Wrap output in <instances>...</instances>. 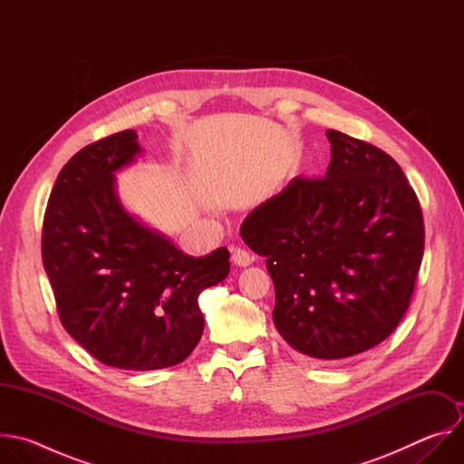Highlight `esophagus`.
<instances>
[{
  "mask_svg": "<svg viewBox=\"0 0 464 464\" xmlns=\"http://www.w3.org/2000/svg\"><path fill=\"white\" fill-rule=\"evenodd\" d=\"M231 260L237 264V266L246 268L253 262V255L249 251H246L244 247H233L231 249Z\"/></svg>",
  "mask_w": 464,
  "mask_h": 464,
  "instance_id": "1",
  "label": "esophagus"
}]
</instances>
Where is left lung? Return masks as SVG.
Masks as SVG:
<instances>
[{
    "instance_id": "obj_1",
    "label": "left lung",
    "mask_w": 464,
    "mask_h": 464,
    "mask_svg": "<svg viewBox=\"0 0 464 464\" xmlns=\"http://www.w3.org/2000/svg\"><path fill=\"white\" fill-rule=\"evenodd\" d=\"M324 178H294L240 226L266 256L274 323L297 353L336 362L382 343L404 317L424 255L419 198L389 154L326 130Z\"/></svg>"
}]
</instances>
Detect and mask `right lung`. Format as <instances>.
I'll list each match as a JSON object with an SVG mask.
<instances>
[{
	"label": "right lung",
	"mask_w": 464,
	"mask_h": 464,
	"mask_svg": "<svg viewBox=\"0 0 464 464\" xmlns=\"http://www.w3.org/2000/svg\"><path fill=\"white\" fill-rule=\"evenodd\" d=\"M141 154L124 130L60 170L42 229V258L63 328L93 358L126 371L181 363L204 333L200 294L229 274V251H179L126 213L115 172Z\"/></svg>",
	"instance_id": "obj_1"
}]
</instances>
